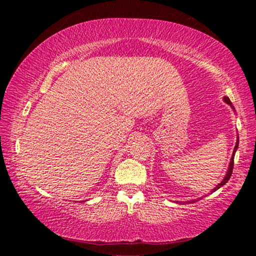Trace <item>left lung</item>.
I'll use <instances>...</instances> for the list:
<instances>
[{
	"label": "left lung",
	"mask_w": 256,
	"mask_h": 256,
	"mask_svg": "<svg viewBox=\"0 0 256 256\" xmlns=\"http://www.w3.org/2000/svg\"><path fill=\"white\" fill-rule=\"evenodd\" d=\"M224 102H227L229 106H230L234 110H235V108H234V106H232V102H230V99H229L228 97H224ZM238 144H240V138H238V136H237V141H236V146H235V148H234V151H232V158H230V162H229V166H228V170H227V172H226V175H224V180L220 182V183L216 186V188L211 190V193L212 192H216V190H219L220 188H222V186L227 183V182L229 180V178H230V176H232V168H234V158H235V154H236V151H237V149H238ZM198 200H200V198H196V200H190V201H186V202H183V203H194L196 201H198ZM180 203H182V202H180Z\"/></svg>",
	"instance_id": "8db88e82"
}]
</instances>
